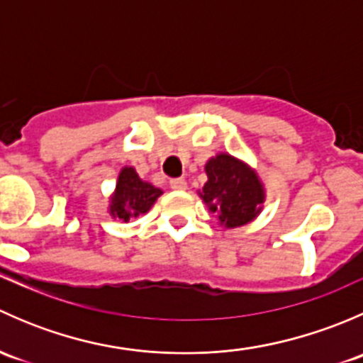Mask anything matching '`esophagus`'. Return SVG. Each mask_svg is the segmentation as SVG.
<instances>
[{
  "instance_id": "1",
  "label": "esophagus",
  "mask_w": 363,
  "mask_h": 363,
  "mask_svg": "<svg viewBox=\"0 0 363 363\" xmlns=\"http://www.w3.org/2000/svg\"><path fill=\"white\" fill-rule=\"evenodd\" d=\"M170 188L175 189V191H184V189L188 188V182H186L184 179H172Z\"/></svg>"
}]
</instances>
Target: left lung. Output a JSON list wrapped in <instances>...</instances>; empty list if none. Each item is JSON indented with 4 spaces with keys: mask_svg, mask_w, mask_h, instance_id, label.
<instances>
[{
    "mask_svg": "<svg viewBox=\"0 0 363 363\" xmlns=\"http://www.w3.org/2000/svg\"><path fill=\"white\" fill-rule=\"evenodd\" d=\"M207 182L199 191L208 211L214 212L219 225L239 228L262 212L265 188L256 170L228 152H219L205 163Z\"/></svg>",
    "mask_w": 363,
    "mask_h": 363,
    "instance_id": "8db88e82",
    "label": "left lung"
}]
</instances>
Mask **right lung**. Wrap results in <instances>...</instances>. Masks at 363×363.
<instances>
[{
	"instance_id": "1",
	"label": "right lung",
	"mask_w": 363,
	"mask_h": 363,
	"mask_svg": "<svg viewBox=\"0 0 363 363\" xmlns=\"http://www.w3.org/2000/svg\"><path fill=\"white\" fill-rule=\"evenodd\" d=\"M163 195L160 188L138 177L133 167H124L117 177L116 189L111 196L108 212L113 219L128 223L131 218L149 212L156 200Z\"/></svg>"
}]
</instances>
